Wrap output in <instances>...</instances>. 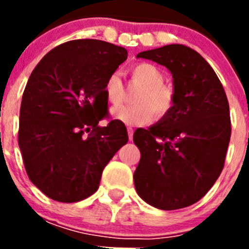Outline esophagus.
<instances>
[{
  "label": "esophagus",
  "instance_id": "1",
  "mask_svg": "<svg viewBox=\"0 0 249 249\" xmlns=\"http://www.w3.org/2000/svg\"><path fill=\"white\" fill-rule=\"evenodd\" d=\"M127 132H128V138L131 141L133 138V128L132 127H127Z\"/></svg>",
  "mask_w": 249,
  "mask_h": 249
}]
</instances>
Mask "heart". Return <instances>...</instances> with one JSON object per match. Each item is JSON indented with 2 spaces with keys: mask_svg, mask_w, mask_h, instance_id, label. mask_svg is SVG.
<instances>
[{
  "mask_svg": "<svg viewBox=\"0 0 249 249\" xmlns=\"http://www.w3.org/2000/svg\"><path fill=\"white\" fill-rule=\"evenodd\" d=\"M131 80L141 85L131 106H120L112 109V116L128 126L146 124L153 120H162L172 112L177 94L171 85L164 83L163 71L153 63L140 62L129 70ZM106 98L111 105H118L124 97V86L118 73H111L106 80Z\"/></svg>",
  "mask_w": 249,
  "mask_h": 249,
  "instance_id": "b5f03b06",
  "label": "heart"
}]
</instances>
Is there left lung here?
I'll return each mask as SVG.
<instances>
[{
    "label": "left lung",
    "mask_w": 249,
    "mask_h": 249,
    "mask_svg": "<svg viewBox=\"0 0 249 249\" xmlns=\"http://www.w3.org/2000/svg\"><path fill=\"white\" fill-rule=\"evenodd\" d=\"M137 57L168 68L177 100L155 126L136 129V191L156 208L179 210L204 197L221 175L231 138L230 105L213 68L192 48L168 45Z\"/></svg>",
    "instance_id": "1"
}]
</instances>
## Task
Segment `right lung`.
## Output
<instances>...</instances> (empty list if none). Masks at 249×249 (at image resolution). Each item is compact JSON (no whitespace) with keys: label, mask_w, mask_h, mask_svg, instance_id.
Masks as SVG:
<instances>
[{"label":"right lung","mask_w":249,"mask_h":249,"mask_svg":"<svg viewBox=\"0 0 249 249\" xmlns=\"http://www.w3.org/2000/svg\"><path fill=\"white\" fill-rule=\"evenodd\" d=\"M127 50L100 39L57 46L31 73L19 109L18 146L31 182L58 202L82 201L98 190L103 168L127 143L126 126L106 127V80Z\"/></svg>","instance_id":"right-lung-1"}]
</instances>
